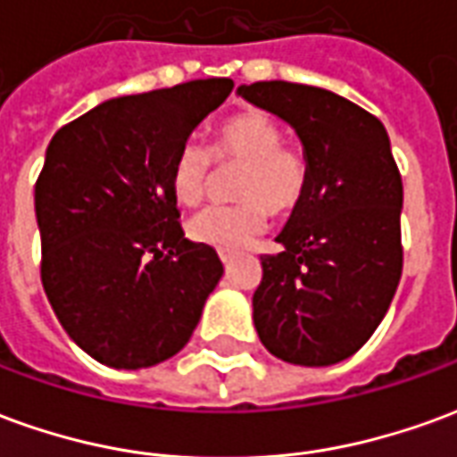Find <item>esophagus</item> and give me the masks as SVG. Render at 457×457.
Here are the masks:
<instances>
[{
    "label": "esophagus",
    "mask_w": 457,
    "mask_h": 457,
    "mask_svg": "<svg viewBox=\"0 0 457 457\" xmlns=\"http://www.w3.org/2000/svg\"><path fill=\"white\" fill-rule=\"evenodd\" d=\"M237 257L235 252H220V259H222V264L228 267V264H232V259Z\"/></svg>",
    "instance_id": "esophagus-1"
}]
</instances>
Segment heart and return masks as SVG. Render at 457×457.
I'll return each mask as SVG.
<instances>
[{
    "mask_svg": "<svg viewBox=\"0 0 457 457\" xmlns=\"http://www.w3.org/2000/svg\"><path fill=\"white\" fill-rule=\"evenodd\" d=\"M215 159L239 163L235 205H210L188 220V237L205 247L232 252L247 247L267 228L271 212H291L308 188V159L284 144V129L271 114L247 110L215 129ZM212 154L208 146L183 144L170 166V188L183 205H195L208 190Z\"/></svg>",
    "mask_w": 457,
    "mask_h": 457,
    "instance_id": "obj_1",
    "label": "heart"
}]
</instances>
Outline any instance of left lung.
<instances>
[{"label":"left lung","mask_w":457,"mask_h":457,"mask_svg":"<svg viewBox=\"0 0 457 457\" xmlns=\"http://www.w3.org/2000/svg\"><path fill=\"white\" fill-rule=\"evenodd\" d=\"M237 95L296 129L308 188L262 257L254 328L284 362L328 367L362 347L399 287L402 173L374 114L311 85L267 80Z\"/></svg>","instance_id":"left-lung-1"}]
</instances>
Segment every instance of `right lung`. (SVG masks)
I'll return each instance as SVG.
<instances>
[{"instance_id": "right-lung-1", "label": "right lung", "mask_w": 457, "mask_h": 457, "mask_svg": "<svg viewBox=\"0 0 457 457\" xmlns=\"http://www.w3.org/2000/svg\"><path fill=\"white\" fill-rule=\"evenodd\" d=\"M235 83L208 78L97 104L55 131L36 180L41 281L63 330L114 370L180 353L222 277L183 237L170 166Z\"/></svg>"}]
</instances>
